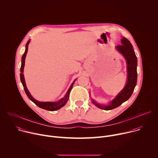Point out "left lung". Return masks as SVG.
I'll use <instances>...</instances> for the list:
<instances>
[{
    "mask_svg": "<svg viewBox=\"0 0 158 158\" xmlns=\"http://www.w3.org/2000/svg\"><path fill=\"white\" fill-rule=\"evenodd\" d=\"M121 45H118L116 49L123 55L126 60L127 70V81L123 91L112 101L109 106H102L96 103L94 101L93 102L99 108L106 110H111L119 107L124 102L126 101L131 96L135 86L137 84V57L133 50V47L131 42L125 37L121 39Z\"/></svg>",
    "mask_w": 158,
    "mask_h": 158,
    "instance_id": "1",
    "label": "left lung"
}]
</instances>
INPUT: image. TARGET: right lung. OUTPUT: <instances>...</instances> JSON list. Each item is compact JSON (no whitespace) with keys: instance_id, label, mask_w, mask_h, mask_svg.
I'll return each mask as SVG.
<instances>
[{"instance_id":"right-lung-1","label":"right lung","mask_w":158,"mask_h":158,"mask_svg":"<svg viewBox=\"0 0 158 158\" xmlns=\"http://www.w3.org/2000/svg\"><path fill=\"white\" fill-rule=\"evenodd\" d=\"M30 42V40H28V42L26 44V51L24 52V54H23L22 57V64H21V67H20V81L21 82L23 85L24 87V89L25 91L26 94H27V96H28V98H29V99L31 101H32L35 105H37L38 107L44 109H46L48 110H50V111H54V110H58L59 109H60L62 107H63L66 102H67L69 99V94L70 92L71 91V89L73 88V86L74 85V82L76 81V80L74 81V82L72 83L70 88L69 89L68 91H67L66 95L64 96V98L60 99L59 101H58L57 102H40L38 101L37 100H35V99H34L32 98V96L31 95V94L29 93V91L27 90V87H26V82H25V80H24V64H25V59H26V54L27 53V51H28V45Z\"/></svg>"}]
</instances>
